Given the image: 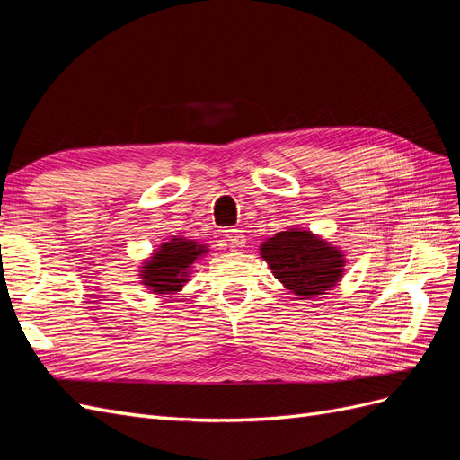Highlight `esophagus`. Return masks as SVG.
Instances as JSON below:
<instances>
[{"mask_svg":"<svg viewBox=\"0 0 460 460\" xmlns=\"http://www.w3.org/2000/svg\"><path fill=\"white\" fill-rule=\"evenodd\" d=\"M225 235H226V242L232 245V247H243L245 245V235L242 230L238 228H228L225 230Z\"/></svg>","mask_w":460,"mask_h":460,"instance_id":"obj_1","label":"esophagus"}]
</instances>
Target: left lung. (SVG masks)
<instances>
[{
  "instance_id": "left-lung-1",
  "label": "left lung",
  "mask_w": 460,
  "mask_h": 460,
  "mask_svg": "<svg viewBox=\"0 0 460 460\" xmlns=\"http://www.w3.org/2000/svg\"><path fill=\"white\" fill-rule=\"evenodd\" d=\"M261 257L270 264L278 280L303 299L323 296L336 286L345 267L338 247L299 228L278 232L262 242Z\"/></svg>"
}]
</instances>
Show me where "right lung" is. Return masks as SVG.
I'll use <instances>...</instances> for the list:
<instances>
[{
    "label": "right lung",
    "mask_w": 460,
    "mask_h": 460,
    "mask_svg": "<svg viewBox=\"0 0 460 460\" xmlns=\"http://www.w3.org/2000/svg\"><path fill=\"white\" fill-rule=\"evenodd\" d=\"M207 247L193 240L172 238L159 247V252L149 257L142 267V284L147 286L153 294H172L180 291L188 282L191 264L196 262Z\"/></svg>",
    "instance_id": "add662e5"
}]
</instances>
